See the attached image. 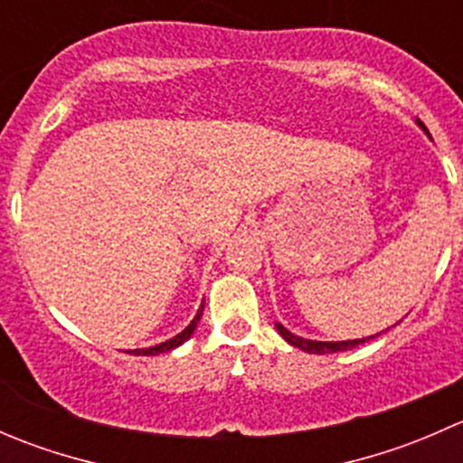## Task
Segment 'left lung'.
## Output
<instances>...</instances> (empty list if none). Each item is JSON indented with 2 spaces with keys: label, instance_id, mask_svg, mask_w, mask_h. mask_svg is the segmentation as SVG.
I'll use <instances>...</instances> for the list:
<instances>
[{
  "label": "left lung",
  "instance_id": "obj_1",
  "mask_svg": "<svg viewBox=\"0 0 463 463\" xmlns=\"http://www.w3.org/2000/svg\"><path fill=\"white\" fill-rule=\"evenodd\" d=\"M417 125L423 129V132L430 137V132H428L426 125L421 123V120L417 118ZM275 329L279 331V335H282L284 340H287L288 345H293V347L302 349V352L307 354H335V352H347V349L352 347H358V345L367 343L370 338H374V335H367V338H356V340H338V343H322V340H309V338H302V335H296L291 334V331L287 329V326H282L279 322H275ZM387 331V329H385ZM378 335V334H376Z\"/></svg>",
  "mask_w": 463,
  "mask_h": 463
}]
</instances>
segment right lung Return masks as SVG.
<instances>
[{"label": "right lung", "instance_id": "1", "mask_svg": "<svg viewBox=\"0 0 463 463\" xmlns=\"http://www.w3.org/2000/svg\"><path fill=\"white\" fill-rule=\"evenodd\" d=\"M202 314H203V305L199 307L197 316H194L193 322H190V325L185 326V329L181 331V334H176L175 338L165 340V343H158V345H154V347H147V349H129L128 354H134V356H156V354H165V352H170V349L179 347V345H184L185 340H188L190 335H193V331L197 329L199 318H202Z\"/></svg>", "mask_w": 463, "mask_h": 463}]
</instances>
